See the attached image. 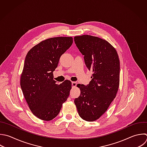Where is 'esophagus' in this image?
Instances as JSON below:
<instances>
[{
    "label": "esophagus",
    "instance_id": "esophagus-1",
    "mask_svg": "<svg viewBox=\"0 0 147 147\" xmlns=\"http://www.w3.org/2000/svg\"><path fill=\"white\" fill-rule=\"evenodd\" d=\"M76 85H77V83L76 82H72V87H75L76 86Z\"/></svg>",
    "mask_w": 147,
    "mask_h": 147
}]
</instances>
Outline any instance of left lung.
Segmentation results:
<instances>
[{
	"label": "left lung",
	"mask_w": 147,
	"mask_h": 147,
	"mask_svg": "<svg viewBox=\"0 0 147 147\" xmlns=\"http://www.w3.org/2000/svg\"><path fill=\"white\" fill-rule=\"evenodd\" d=\"M74 41L92 71L87 86L78 84L80 95L74 103L79 116L86 121L99 119L115 98L119 84L120 64L115 49L106 40L90 35L75 36Z\"/></svg>",
	"instance_id": "obj_1"
}]
</instances>
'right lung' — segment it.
Wrapping results in <instances>:
<instances>
[{"mask_svg": "<svg viewBox=\"0 0 147 147\" xmlns=\"http://www.w3.org/2000/svg\"><path fill=\"white\" fill-rule=\"evenodd\" d=\"M72 42L71 37L50 38L33 47L26 56L21 87L30 110L40 119L55 118L69 96L71 82L66 80L57 84L53 72Z\"/></svg>", "mask_w": 147, "mask_h": 147, "instance_id": "1", "label": "right lung"}]
</instances>
